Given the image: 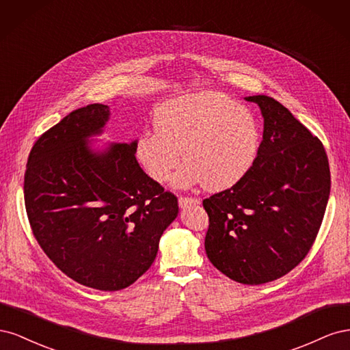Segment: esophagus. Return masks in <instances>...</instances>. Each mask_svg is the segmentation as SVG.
Masks as SVG:
<instances>
[{
	"instance_id": "34e87169",
	"label": "esophagus",
	"mask_w": 350,
	"mask_h": 350,
	"mask_svg": "<svg viewBox=\"0 0 350 350\" xmlns=\"http://www.w3.org/2000/svg\"><path fill=\"white\" fill-rule=\"evenodd\" d=\"M178 203H179V207L184 208V207H188V206H193V204H198L200 200L197 198H193V197H179L178 198Z\"/></svg>"
}]
</instances>
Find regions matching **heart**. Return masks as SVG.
I'll return each mask as SVG.
<instances>
[{
  "mask_svg": "<svg viewBox=\"0 0 350 350\" xmlns=\"http://www.w3.org/2000/svg\"><path fill=\"white\" fill-rule=\"evenodd\" d=\"M154 129L140 135L137 157L152 179L165 183L183 161L175 185L203 183L210 191L238 184L256 162L261 130L257 116L219 92L187 94L166 102Z\"/></svg>",
  "mask_w": 350,
  "mask_h": 350,
  "instance_id": "obj_1",
  "label": "heart"
}]
</instances>
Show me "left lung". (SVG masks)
<instances>
[{
	"instance_id": "1",
	"label": "left lung",
	"mask_w": 350,
	"mask_h": 350,
	"mask_svg": "<svg viewBox=\"0 0 350 350\" xmlns=\"http://www.w3.org/2000/svg\"><path fill=\"white\" fill-rule=\"evenodd\" d=\"M264 118L262 142L250 172L203 200L208 215V260L232 280L262 284L305 258L319 234L330 196L323 143L282 103L245 98Z\"/></svg>"
}]
</instances>
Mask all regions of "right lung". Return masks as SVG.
Segmentation results:
<instances>
[{
  "label": "right lung",
  "mask_w": 350,
  "mask_h": 350,
  "mask_svg": "<svg viewBox=\"0 0 350 350\" xmlns=\"http://www.w3.org/2000/svg\"><path fill=\"white\" fill-rule=\"evenodd\" d=\"M109 107L79 108L42 134L25 174L31 232L68 278L98 291H121L153 264L178 198L135 159L137 140L93 150Z\"/></svg>",
  "instance_id": "right-lung-1"
}]
</instances>
